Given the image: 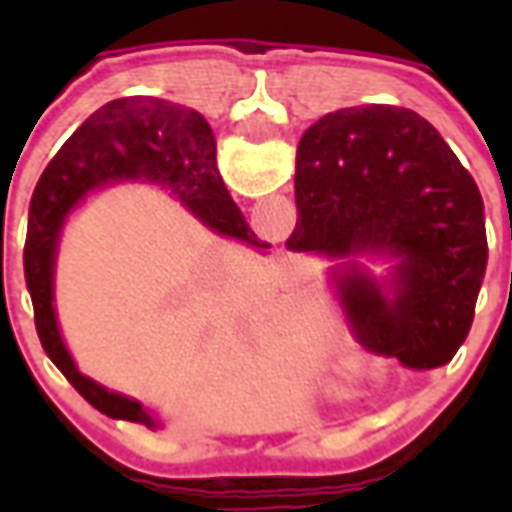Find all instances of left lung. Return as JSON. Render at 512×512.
<instances>
[{"mask_svg":"<svg viewBox=\"0 0 512 512\" xmlns=\"http://www.w3.org/2000/svg\"><path fill=\"white\" fill-rule=\"evenodd\" d=\"M296 252H389L395 293L359 268L340 277L356 340L408 370L447 365L472 329L488 266L474 178L425 117L354 106L321 117L296 153Z\"/></svg>","mask_w":512,"mask_h":512,"instance_id":"8db88e82","label":"left lung"}]
</instances>
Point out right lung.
<instances>
[{"instance_id":"right-lung-1","label":"right lung","mask_w":512,"mask_h":512,"mask_svg":"<svg viewBox=\"0 0 512 512\" xmlns=\"http://www.w3.org/2000/svg\"><path fill=\"white\" fill-rule=\"evenodd\" d=\"M126 178L156 180L189 205L202 222L246 244L263 246L244 222L216 167V139L200 112L150 95L117 98L76 128L60 153L43 169L29 202L24 279L35 307L40 345L73 389L112 419H128L153 428L156 422L136 400L115 395L84 378L62 345L54 318V249L57 233L87 191Z\"/></svg>"}]
</instances>
